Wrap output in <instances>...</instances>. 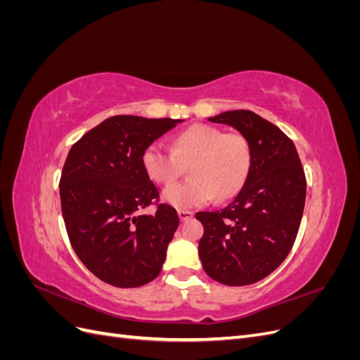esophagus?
<instances>
[{"instance_id":"esophagus-1","label":"esophagus","mask_w":360,"mask_h":360,"mask_svg":"<svg viewBox=\"0 0 360 360\" xmlns=\"http://www.w3.org/2000/svg\"><path fill=\"white\" fill-rule=\"evenodd\" d=\"M177 213H179V217H180V221H181V222H183V221H188V219H191V217L193 216V213H192V212H189V210H179Z\"/></svg>"}]
</instances>
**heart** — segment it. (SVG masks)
I'll use <instances>...</instances> for the list:
<instances>
[{
  "label": "heart",
  "mask_w": 360,
  "mask_h": 360,
  "mask_svg": "<svg viewBox=\"0 0 360 360\" xmlns=\"http://www.w3.org/2000/svg\"><path fill=\"white\" fill-rule=\"evenodd\" d=\"M147 177L169 186L190 167L193 177L163 191L162 198L180 210L193 209L217 200H228L242 189L252 165V150L245 135L225 134L210 124H192L172 139V150L151 143L143 151Z\"/></svg>",
  "instance_id": "b5f03b06"
}]
</instances>
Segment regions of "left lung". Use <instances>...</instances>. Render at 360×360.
I'll use <instances>...</instances> for the list:
<instances>
[{"mask_svg":"<svg viewBox=\"0 0 360 360\" xmlns=\"http://www.w3.org/2000/svg\"><path fill=\"white\" fill-rule=\"evenodd\" d=\"M209 122L246 136L252 165L242 189L225 209L198 212L204 234L198 243L202 269L230 287L250 285L281 266L300 226L307 179L292 141L252 111H226Z\"/></svg>","mask_w":360,"mask_h":360,"instance_id":"obj_1","label":"left lung"}]
</instances>
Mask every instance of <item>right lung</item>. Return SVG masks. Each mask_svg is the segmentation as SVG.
<instances>
[{"instance_id": "obj_1", "label": "right lung", "mask_w": 360, "mask_h": 360, "mask_svg": "<svg viewBox=\"0 0 360 360\" xmlns=\"http://www.w3.org/2000/svg\"><path fill=\"white\" fill-rule=\"evenodd\" d=\"M183 120L114 115L75 143L60 179L63 219L75 254L91 274L118 288L148 284L162 270L179 214L159 198L143 151Z\"/></svg>"}]
</instances>
